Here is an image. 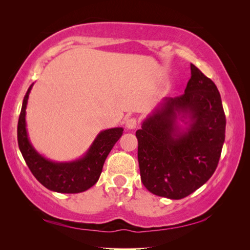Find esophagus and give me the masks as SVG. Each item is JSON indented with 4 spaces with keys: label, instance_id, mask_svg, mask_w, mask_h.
<instances>
[{
    "label": "esophagus",
    "instance_id": "esophagus-1",
    "mask_svg": "<svg viewBox=\"0 0 250 250\" xmlns=\"http://www.w3.org/2000/svg\"><path fill=\"white\" fill-rule=\"evenodd\" d=\"M125 126H126V128H128V129H130V130L135 129V128H137V126H138L137 119H134V118L127 119L126 120V123H125Z\"/></svg>",
    "mask_w": 250,
    "mask_h": 250
}]
</instances>
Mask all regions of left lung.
<instances>
[{"instance_id":"8db88e82","label":"left lung","mask_w":250,"mask_h":250,"mask_svg":"<svg viewBox=\"0 0 250 250\" xmlns=\"http://www.w3.org/2000/svg\"><path fill=\"white\" fill-rule=\"evenodd\" d=\"M186 113L185 125L178 115ZM225 115L215 83L191 63L185 94L166 97L135 132L143 185L149 192L181 199L213 175L225 140Z\"/></svg>"}]
</instances>
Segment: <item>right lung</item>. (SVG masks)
Here are the masks:
<instances>
[{
  "instance_id": "right-lung-1",
  "label": "right lung",
  "mask_w": 250,
  "mask_h": 250,
  "mask_svg": "<svg viewBox=\"0 0 250 250\" xmlns=\"http://www.w3.org/2000/svg\"><path fill=\"white\" fill-rule=\"evenodd\" d=\"M33 83L28 88L22 101L18 124V142L22 157L40 183L57 193L76 194L88 190L99 179L105 160L115 144L122 137L123 128L115 127L98 133L86 152L70 162H55L41 154L30 142L26 108Z\"/></svg>"
}]
</instances>
